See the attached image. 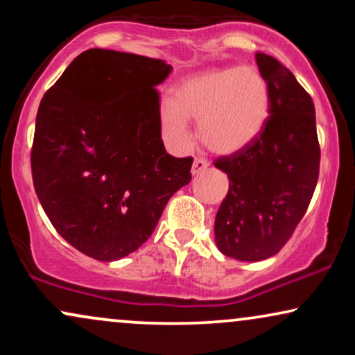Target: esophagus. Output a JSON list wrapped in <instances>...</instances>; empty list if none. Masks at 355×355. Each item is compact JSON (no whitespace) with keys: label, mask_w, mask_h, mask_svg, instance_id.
Masks as SVG:
<instances>
[{"label":"esophagus","mask_w":355,"mask_h":355,"mask_svg":"<svg viewBox=\"0 0 355 355\" xmlns=\"http://www.w3.org/2000/svg\"><path fill=\"white\" fill-rule=\"evenodd\" d=\"M207 168H209V162H207L205 158L197 157V158H195V160H193V166H191V173L198 175V173L205 172Z\"/></svg>","instance_id":"34e87169"}]
</instances>
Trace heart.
<instances>
[{
	"label": "heart",
	"mask_w": 355,
	"mask_h": 355,
	"mask_svg": "<svg viewBox=\"0 0 355 355\" xmlns=\"http://www.w3.org/2000/svg\"><path fill=\"white\" fill-rule=\"evenodd\" d=\"M270 92L254 67L217 68L191 75L160 103V125L175 146L189 145V120L197 121L198 137L210 150L232 153L250 144L266 125Z\"/></svg>",
	"instance_id": "heart-1"
}]
</instances>
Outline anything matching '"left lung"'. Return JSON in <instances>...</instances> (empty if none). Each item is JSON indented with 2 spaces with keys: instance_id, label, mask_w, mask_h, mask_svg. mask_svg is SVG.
Returning <instances> with one entry per match:
<instances>
[{
  "instance_id": "8db88e82",
  "label": "left lung",
  "mask_w": 355,
  "mask_h": 355,
  "mask_svg": "<svg viewBox=\"0 0 355 355\" xmlns=\"http://www.w3.org/2000/svg\"><path fill=\"white\" fill-rule=\"evenodd\" d=\"M255 60L270 92L266 125L250 144L214 162L230 180L215 242L243 262L268 259L287 243L312 200L320 165L311 95L274 56L259 51Z\"/></svg>"
}]
</instances>
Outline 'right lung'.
<instances>
[{
    "label": "right lung",
    "instance_id": "obj_1",
    "mask_svg": "<svg viewBox=\"0 0 355 355\" xmlns=\"http://www.w3.org/2000/svg\"><path fill=\"white\" fill-rule=\"evenodd\" d=\"M165 61L92 48L44 93L31 175L56 232L81 254L112 262L153 234L170 197L191 180L193 158L162 140L157 87Z\"/></svg>",
    "mask_w": 355,
    "mask_h": 355
}]
</instances>
